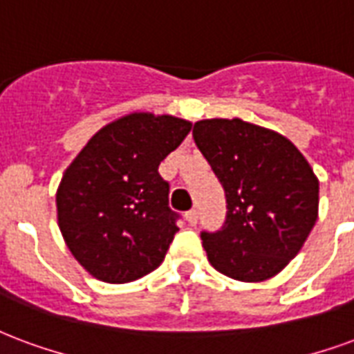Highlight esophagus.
Here are the masks:
<instances>
[{"label":"esophagus","mask_w":354,"mask_h":354,"mask_svg":"<svg viewBox=\"0 0 354 354\" xmlns=\"http://www.w3.org/2000/svg\"><path fill=\"white\" fill-rule=\"evenodd\" d=\"M185 219H187V223L191 225V227H195L198 221V214L197 210H189L187 214H185Z\"/></svg>","instance_id":"1"}]
</instances>
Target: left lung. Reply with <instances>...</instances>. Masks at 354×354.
Listing matches in <instances>:
<instances>
[{"label": "left lung", "instance_id": "1", "mask_svg": "<svg viewBox=\"0 0 354 354\" xmlns=\"http://www.w3.org/2000/svg\"><path fill=\"white\" fill-rule=\"evenodd\" d=\"M193 138L227 198L223 227L201 232L210 264L238 281L276 276L317 221L313 169L289 138L240 118L201 120Z\"/></svg>", "mask_w": 354, "mask_h": 354}]
</instances>
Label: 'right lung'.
<instances>
[{"label":"right lung","mask_w":354,"mask_h":354,"mask_svg":"<svg viewBox=\"0 0 354 354\" xmlns=\"http://www.w3.org/2000/svg\"><path fill=\"white\" fill-rule=\"evenodd\" d=\"M191 122L135 112L104 125L67 167L56 193L57 225L93 277L127 283L163 263L178 232L159 165Z\"/></svg>","instance_id":"right-lung-1"}]
</instances>
